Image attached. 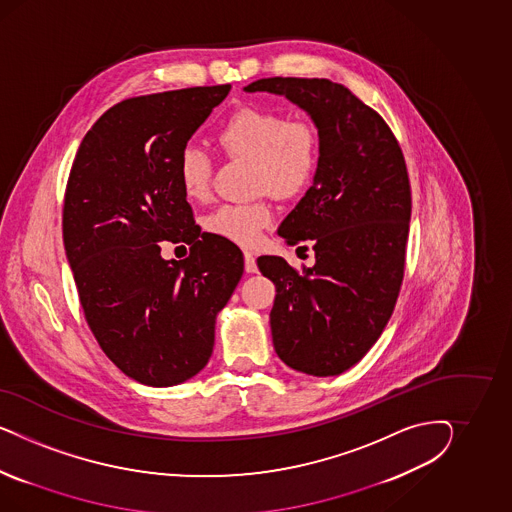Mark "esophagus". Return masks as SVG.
I'll use <instances>...</instances> for the list:
<instances>
[{"label": "esophagus", "mask_w": 512, "mask_h": 512, "mask_svg": "<svg viewBox=\"0 0 512 512\" xmlns=\"http://www.w3.org/2000/svg\"><path fill=\"white\" fill-rule=\"evenodd\" d=\"M244 268H246V272H248V274H255V272H257V263H255V257H253L249 251L244 253Z\"/></svg>", "instance_id": "obj_1"}]
</instances>
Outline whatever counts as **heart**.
Returning a JSON list of instances; mask_svg holds the SVG:
<instances>
[{
	"label": "heart",
	"instance_id": "heart-1",
	"mask_svg": "<svg viewBox=\"0 0 512 512\" xmlns=\"http://www.w3.org/2000/svg\"><path fill=\"white\" fill-rule=\"evenodd\" d=\"M223 152L253 163V191L293 199L311 186L321 157V137L308 120H289L278 110L244 107L217 131ZM178 182L189 201L210 193L212 159L202 148L187 144L178 157ZM274 219L264 201L223 204L206 219V229L240 246L259 242Z\"/></svg>",
	"mask_w": 512,
	"mask_h": 512
}]
</instances>
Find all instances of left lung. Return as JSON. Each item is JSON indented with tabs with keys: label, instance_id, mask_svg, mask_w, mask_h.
<instances>
[{
	"label": "left lung",
	"instance_id": "obj_1",
	"mask_svg": "<svg viewBox=\"0 0 512 512\" xmlns=\"http://www.w3.org/2000/svg\"><path fill=\"white\" fill-rule=\"evenodd\" d=\"M246 92L285 95L321 137L319 169L278 234L310 242L315 264L283 257L257 266L274 281L270 311L278 357L296 372L340 375L379 340L402 287L411 187L402 148L385 120L326 78H261Z\"/></svg>",
	"mask_w": 512,
	"mask_h": 512
}]
</instances>
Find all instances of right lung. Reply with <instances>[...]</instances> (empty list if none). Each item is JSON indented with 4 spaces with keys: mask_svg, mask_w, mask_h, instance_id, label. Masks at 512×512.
Instances as JSON below:
<instances>
[{
    "mask_svg": "<svg viewBox=\"0 0 512 512\" xmlns=\"http://www.w3.org/2000/svg\"><path fill=\"white\" fill-rule=\"evenodd\" d=\"M231 92L199 86L125 99L80 142L63 201V246L80 306L103 353L140 385L201 372L244 255L201 233L178 182L187 140ZM187 243L165 262L159 241Z\"/></svg>",
    "mask_w": 512,
    "mask_h": 512,
    "instance_id": "right-lung-1",
    "label": "right lung"
}]
</instances>
